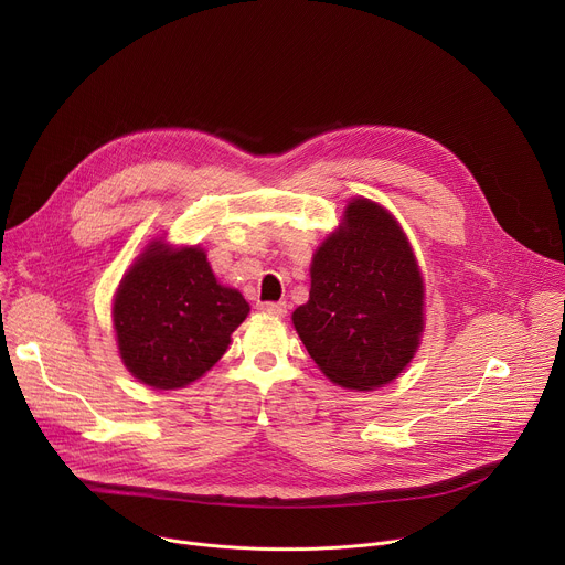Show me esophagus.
Instances as JSON below:
<instances>
[{
  "label": "esophagus",
  "instance_id": "esophagus-1",
  "mask_svg": "<svg viewBox=\"0 0 565 565\" xmlns=\"http://www.w3.org/2000/svg\"><path fill=\"white\" fill-rule=\"evenodd\" d=\"M257 308L262 312H270V315H277V317L286 315V303H281V301H262Z\"/></svg>",
  "mask_w": 565,
  "mask_h": 565
}]
</instances>
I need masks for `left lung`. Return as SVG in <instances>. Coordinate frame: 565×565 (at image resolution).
<instances>
[{"label":"left lung","instance_id":"obj_1","mask_svg":"<svg viewBox=\"0 0 565 565\" xmlns=\"http://www.w3.org/2000/svg\"><path fill=\"white\" fill-rule=\"evenodd\" d=\"M425 286L407 234L382 205L353 199L310 264L292 324L331 382L373 391L395 380L425 331Z\"/></svg>","mask_w":565,"mask_h":565}]
</instances>
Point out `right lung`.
Masks as SVG:
<instances>
[{"label": "right lung", "instance_id": "add662e5", "mask_svg": "<svg viewBox=\"0 0 565 565\" xmlns=\"http://www.w3.org/2000/svg\"><path fill=\"white\" fill-rule=\"evenodd\" d=\"M248 312L244 295L216 281L203 248L163 241L136 257L111 308L122 364L160 391L183 388L210 371Z\"/></svg>", "mask_w": 565, "mask_h": 565}]
</instances>
